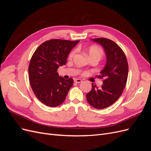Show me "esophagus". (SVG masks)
<instances>
[{"instance_id": "esophagus-1", "label": "esophagus", "mask_w": 151, "mask_h": 151, "mask_svg": "<svg viewBox=\"0 0 151 151\" xmlns=\"http://www.w3.org/2000/svg\"><path fill=\"white\" fill-rule=\"evenodd\" d=\"M74 81L76 82V83H82V80L81 79H75Z\"/></svg>"}]
</instances>
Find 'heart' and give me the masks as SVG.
<instances>
[{"instance_id":"heart-1","label":"heart","mask_w":151,"mask_h":151,"mask_svg":"<svg viewBox=\"0 0 151 151\" xmlns=\"http://www.w3.org/2000/svg\"><path fill=\"white\" fill-rule=\"evenodd\" d=\"M76 53V50H74L72 51L69 55L68 58L72 59ZM88 53L90 58H96L98 60H100L104 55V52L101 48H100L96 45H92L88 49Z\"/></svg>"}]
</instances>
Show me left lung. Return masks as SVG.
I'll list each match as a JSON object with an SVG mask.
<instances>
[{
  "instance_id": "obj_1",
  "label": "left lung",
  "mask_w": 151,
  "mask_h": 151,
  "mask_svg": "<svg viewBox=\"0 0 151 151\" xmlns=\"http://www.w3.org/2000/svg\"><path fill=\"white\" fill-rule=\"evenodd\" d=\"M92 40L103 47L107 62L101 75L96 76L103 79V84L98 88L92 83V89L86 94V98L93 107L104 109L115 103L122 95L127 84L129 65L125 53L113 41L104 38Z\"/></svg>"
}]
</instances>
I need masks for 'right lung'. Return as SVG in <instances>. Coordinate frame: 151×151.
<instances>
[{"label":"right lung","instance_id":"obj_1","mask_svg":"<svg viewBox=\"0 0 151 151\" xmlns=\"http://www.w3.org/2000/svg\"><path fill=\"white\" fill-rule=\"evenodd\" d=\"M79 40L52 39L41 44L34 52L29 64V80L36 96L44 104L55 107L65 101L74 84L72 78L59 77L57 70L65 65L70 50Z\"/></svg>","mask_w":151,"mask_h":151}]
</instances>
